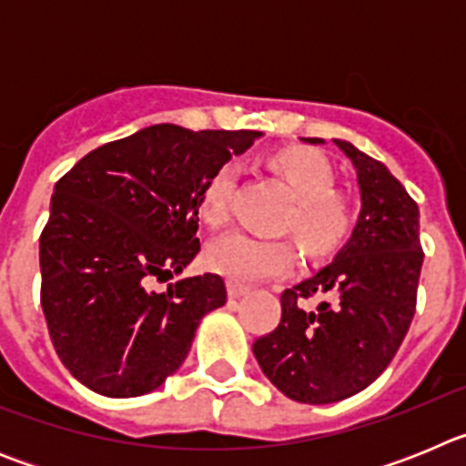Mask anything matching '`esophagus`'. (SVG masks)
<instances>
[{
  "label": "esophagus",
  "instance_id": "obj_1",
  "mask_svg": "<svg viewBox=\"0 0 466 466\" xmlns=\"http://www.w3.org/2000/svg\"><path fill=\"white\" fill-rule=\"evenodd\" d=\"M226 291H228L230 299H240V296H245L247 291H249V287L240 282H228L226 284Z\"/></svg>",
  "mask_w": 466,
  "mask_h": 466
}]
</instances>
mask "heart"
I'll return each mask as SVG.
<instances>
[{"mask_svg":"<svg viewBox=\"0 0 466 466\" xmlns=\"http://www.w3.org/2000/svg\"><path fill=\"white\" fill-rule=\"evenodd\" d=\"M273 170L296 196L294 208L284 217L282 228L294 233L306 254L327 258L340 252L355 230L357 214L348 198L336 193V172L319 151L289 147L270 158ZM238 182L236 166H221L198 196V214L212 228L228 219L230 196ZM289 240H266L233 230L217 238L205 252V266L228 279H261L284 273L294 266Z\"/></svg>","mask_w":466,"mask_h":466,"instance_id":"1","label":"heart"}]
</instances>
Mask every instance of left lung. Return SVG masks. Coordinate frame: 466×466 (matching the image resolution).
I'll return each mask as SVG.
<instances>
[{
	"instance_id": "8db88e82",
	"label": "left lung",
	"mask_w": 466,
	"mask_h": 466,
	"mask_svg": "<svg viewBox=\"0 0 466 466\" xmlns=\"http://www.w3.org/2000/svg\"><path fill=\"white\" fill-rule=\"evenodd\" d=\"M333 144L352 160L361 191L352 240L327 268L282 291L279 324L252 345L266 378L300 403L348 399L385 371L413 322L425 258L418 203L401 182L350 142ZM310 298L320 299L315 311L302 308Z\"/></svg>"
}]
</instances>
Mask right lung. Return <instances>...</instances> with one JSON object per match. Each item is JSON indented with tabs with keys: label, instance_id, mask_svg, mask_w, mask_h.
I'll return each mask as SVG.
<instances>
[{
	"label": "right lung",
	"instance_id": "right-lung-1",
	"mask_svg": "<svg viewBox=\"0 0 466 466\" xmlns=\"http://www.w3.org/2000/svg\"><path fill=\"white\" fill-rule=\"evenodd\" d=\"M257 130L144 127L86 154L57 179L39 238L41 308L69 373L105 397H139L187 360L219 275L154 291L200 252L198 196Z\"/></svg>",
	"mask_w": 466,
	"mask_h": 466
}]
</instances>
